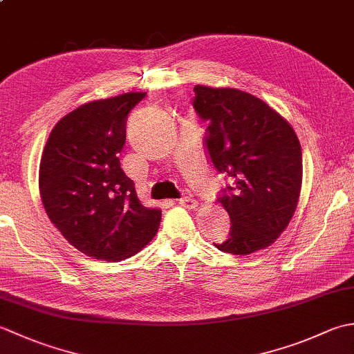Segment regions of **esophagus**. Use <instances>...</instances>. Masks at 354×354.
Listing matches in <instances>:
<instances>
[{
	"mask_svg": "<svg viewBox=\"0 0 354 354\" xmlns=\"http://www.w3.org/2000/svg\"><path fill=\"white\" fill-rule=\"evenodd\" d=\"M178 204L181 205V207L189 208V209H196V207H198V201H196V199H193V198H183V199H179V201H178Z\"/></svg>",
	"mask_w": 354,
	"mask_h": 354,
	"instance_id": "esophagus-1",
	"label": "esophagus"
}]
</instances>
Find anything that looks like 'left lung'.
<instances>
[{
	"label": "left lung",
	"mask_w": 354,
	"mask_h": 354,
	"mask_svg": "<svg viewBox=\"0 0 354 354\" xmlns=\"http://www.w3.org/2000/svg\"><path fill=\"white\" fill-rule=\"evenodd\" d=\"M193 106L209 122L205 146L216 170L232 179L219 198L230 239L214 246L236 255L265 250L288 228L301 193L295 131L268 103L236 88L196 85Z\"/></svg>",
	"instance_id": "left-lung-1"
}]
</instances>
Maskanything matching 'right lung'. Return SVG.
<instances>
[{"instance_id":"right-lung-1","label":"right lung","mask_w":354,"mask_h":354,"mask_svg":"<svg viewBox=\"0 0 354 354\" xmlns=\"http://www.w3.org/2000/svg\"><path fill=\"white\" fill-rule=\"evenodd\" d=\"M146 93L88 102L59 120L44 147L39 193L51 223L88 257L120 261L156 234L160 208L140 202L120 167L126 120Z\"/></svg>"}]
</instances>
